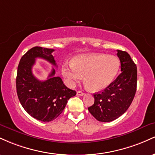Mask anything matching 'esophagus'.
<instances>
[{
    "label": "esophagus",
    "mask_w": 155,
    "mask_h": 155,
    "mask_svg": "<svg viewBox=\"0 0 155 155\" xmlns=\"http://www.w3.org/2000/svg\"><path fill=\"white\" fill-rule=\"evenodd\" d=\"M77 95H80V96H83V95H84V93L82 91H78L77 92Z\"/></svg>",
    "instance_id": "34e87169"
}]
</instances>
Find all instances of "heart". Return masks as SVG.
I'll return each instance as SVG.
<instances>
[{
	"label": "heart",
	"mask_w": 155,
	"mask_h": 155,
	"mask_svg": "<svg viewBox=\"0 0 155 155\" xmlns=\"http://www.w3.org/2000/svg\"><path fill=\"white\" fill-rule=\"evenodd\" d=\"M120 63L116 57L104 54H79L71 63L63 64L62 74L70 85L79 82L84 76L89 90L98 92L113 82L120 70Z\"/></svg>",
	"instance_id": "1"
}]
</instances>
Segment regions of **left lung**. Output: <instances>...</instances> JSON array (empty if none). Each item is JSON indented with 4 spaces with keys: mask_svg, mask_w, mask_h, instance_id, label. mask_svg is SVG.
Listing matches in <instances>:
<instances>
[{
    "mask_svg": "<svg viewBox=\"0 0 155 155\" xmlns=\"http://www.w3.org/2000/svg\"><path fill=\"white\" fill-rule=\"evenodd\" d=\"M121 74L102 92L94 94L95 102L88 108L97 120L108 122L116 120L127 110L136 95L137 67L124 51L117 50Z\"/></svg>",
    "mask_w": 155,
    "mask_h": 155,
    "instance_id": "left-lung-1",
    "label": "left lung"
}]
</instances>
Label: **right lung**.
<instances>
[{
	"instance_id": "obj_1",
	"label": "right lung",
	"mask_w": 155,
	"mask_h": 155,
	"mask_svg": "<svg viewBox=\"0 0 155 155\" xmlns=\"http://www.w3.org/2000/svg\"><path fill=\"white\" fill-rule=\"evenodd\" d=\"M54 51L41 47L28 50L19 61L16 79L17 96L22 107L33 118L45 122L59 116L68 101L76 94L75 90L64 84L61 78L54 76V68L45 81H40L33 76L32 68L35 58H42L57 66L52 55Z\"/></svg>"
}]
</instances>
